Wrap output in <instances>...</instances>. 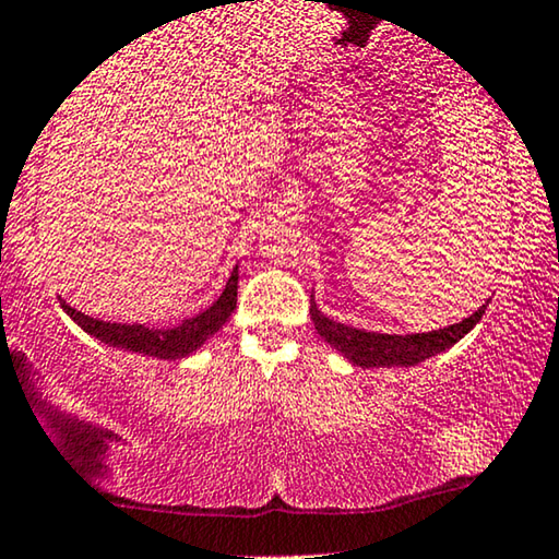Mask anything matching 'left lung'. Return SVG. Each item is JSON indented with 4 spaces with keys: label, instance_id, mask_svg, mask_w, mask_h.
I'll list each match as a JSON object with an SVG mask.
<instances>
[{
    "label": "left lung",
    "instance_id": "obj_1",
    "mask_svg": "<svg viewBox=\"0 0 559 559\" xmlns=\"http://www.w3.org/2000/svg\"><path fill=\"white\" fill-rule=\"evenodd\" d=\"M484 311L486 306L471 313L468 319L459 321V324L426 334H377L365 332V329H352L321 313L317 304H311V321L321 340L332 344L336 352H342L357 367H413L418 361H426L428 357L451 349L455 342L463 340L481 321Z\"/></svg>",
    "mask_w": 559,
    "mask_h": 559
}]
</instances>
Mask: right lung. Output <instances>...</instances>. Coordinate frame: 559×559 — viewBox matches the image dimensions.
<instances>
[{
  "instance_id": "add662e5",
  "label": "right lung",
  "mask_w": 559,
  "mask_h": 559,
  "mask_svg": "<svg viewBox=\"0 0 559 559\" xmlns=\"http://www.w3.org/2000/svg\"><path fill=\"white\" fill-rule=\"evenodd\" d=\"M235 301H238V265L233 269L225 290L210 309H204L198 317L185 319L182 324L169 329H148L144 324H116V321H100L83 311H75L73 306H68L66 301L60 306L83 332L96 336L98 342L108 344V347L139 352V355L156 359H182L187 355H192V352L202 347L212 334L223 329L225 321L233 317Z\"/></svg>"
}]
</instances>
